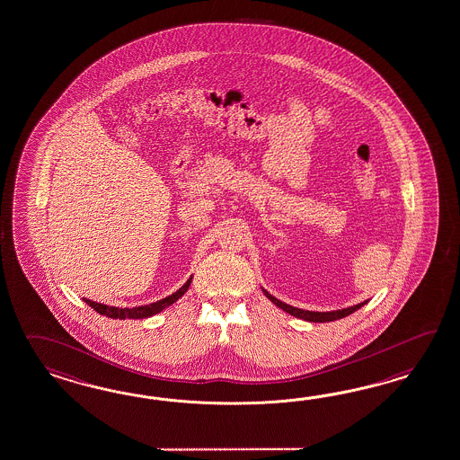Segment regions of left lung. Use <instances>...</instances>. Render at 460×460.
<instances>
[{
	"instance_id": "left-lung-1",
	"label": "left lung",
	"mask_w": 460,
	"mask_h": 460,
	"mask_svg": "<svg viewBox=\"0 0 460 460\" xmlns=\"http://www.w3.org/2000/svg\"><path fill=\"white\" fill-rule=\"evenodd\" d=\"M263 292L270 298L273 304H277L285 312H288L290 315L304 318V320H308V322H332V320H337V318L347 317V315L354 314L355 310H358L360 306L364 305V304H358V305L349 306V308L337 310V312H306V310H300V308H295V306L285 305L282 302H279L275 296H271L267 290H263Z\"/></svg>"
}]
</instances>
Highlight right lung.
I'll return each instance as SVG.
<instances>
[{
	"mask_svg": "<svg viewBox=\"0 0 460 460\" xmlns=\"http://www.w3.org/2000/svg\"><path fill=\"white\" fill-rule=\"evenodd\" d=\"M190 282H191V279H190L189 282L185 283L180 290H177L175 294L166 296V298L160 300V302L150 304V305L135 306V308H117V306H106L102 305V304H96V302H92V300H88V298H84V302L92 306L93 310H96L100 315H106V317L110 318H121V320H125V318L152 317L155 314L162 312L166 306L175 304L178 298L189 290Z\"/></svg>",
	"mask_w": 460,
	"mask_h": 460,
	"instance_id": "right-lung-1",
	"label": "right lung"
}]
</instances>
